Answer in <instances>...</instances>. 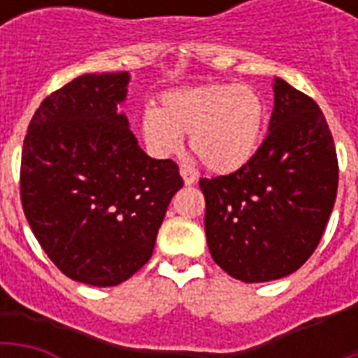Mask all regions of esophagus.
I'll use <instances>...</instances> for the list:
<instances>
[{
    "mask_svg": "<svg viewBox=\"0 0 358 358\" xmlns=\"http://www.w3.org/2000/svg\"><path fill=\"white\" fill-rule=\"evenodd\" d=\"M180 176H182V178H184V184H186V186H192V184H195V174L192 171H187V169H182V171H180Z\"/></svg>",
    "mask_w": 358,
    "mask_h": 358,
    "instance_id": "34e87169",
    "label": "esophagus"
}]
</instances>
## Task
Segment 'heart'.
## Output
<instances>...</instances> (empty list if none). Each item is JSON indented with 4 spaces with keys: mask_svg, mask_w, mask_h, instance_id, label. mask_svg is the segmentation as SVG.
Listing matches in <instances>:
<instances>
[{
    "mask_svg": "<svg viewBox=\"0 0 358 358\" xmlns=\"http://www.w3.org/2000/svg\"><path fill=\"white\" fill-rule=\"evenodd\" d=\"M266 105L261 94L243 84H209L171 90L159 105L141 115V136L157 157L180 151L184 136L189 149L217 174H230L251 161L261 143Z\"/></svg>",
    "mask_w": 358,
    "mask_h": 358,
    "instance_id": "heart-1",
    "label": "heart"
}]
</instances>
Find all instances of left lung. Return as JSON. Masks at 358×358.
I'll return each instance as SVG.
<instances>
[{
	"mask_svg": "<svg viewBox=\"0 0 358 358\" xmlns=\"http://www.w3.org/2000/svg\"><path fill=\"white\" fill-rule=\"evenodd\" d=\"M268 136L248 164L201 178L210 257L248 284L301 268L315 253L338 194V157L322 110L274 78Z\"/></svg>",
	"mask_w": 358,
	"mask_h": 358,
	"instance_id": "1",
	"label": "left lung"
}]
</instances>
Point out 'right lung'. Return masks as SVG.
I'll return each instance as SVG.
<instances>
[{
    "instance_id": "obj_1",
    "label": "right lung",
    "mask_w": 358,
    "mask_h": 358,
    "mask_svg": "<svg viewBox=\"0 0 358 358\" xmlns=\"http://www.w3.org/2000/svg\"><path fill=\"white\" fill-rule=\"evenodd\" d=\"M128 73L82 74L48 95L28 126L20 199L36 240L65 276L110 287L148 263L176 163L138 145L120 105Z\"/></svg>"
}]
</instances>
